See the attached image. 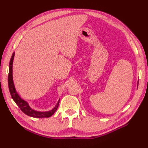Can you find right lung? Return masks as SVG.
Masks as SVG:
<instances>
[{"label":"right lung","instance_id":"add662e5","mask_svg":"<svg viewBox=\"0 0 148 148\" xmlns=\"http://www.w3.org/2000/svg\"><path fill=\"white\" fill-rule=\"evenodd\" d=\"M14 56H15V52H13L10 61L9 72H8V88H9V91H10L12 99L15 102L17 106L20 107L21 110L23 112H24L26 115L29 116V117H32L34 118H44V117H51V116H52L53 114L55 113V112L57 109L58 107H59L60 99L59 100V101H58L57 104L55 106L54 108L52 109L51 110L47 111V112H38L31 109L29 107V106L28 105V102H26L23 99H22L20 97V96L17 94L15 90L14 84H13V76H12L13 61V58H14Z\"/></svg>","mask_w":148,"mask_h":148}]
</instances>
